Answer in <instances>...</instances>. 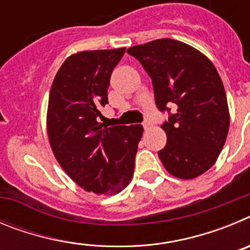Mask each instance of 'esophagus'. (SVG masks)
I'll list each match as a JSON object with an SVG mask.
<instances>
[{
    "label": "esophagus",
    "instance_id": "esophagus-1",
    "mask_svg": "<svg viewBox=\"0 0 250 250\" xmlns=\"http://www.w3.org/2000/svg\"><path fill=\"white\" fill-rule=\"evenodd\" d=\"M143 126H144L145 130H149L150 126H151V121H150V120H145L144 123H143Z\"/></svg>",
    "mask_w": 250,
    "mask_h": 250
}]
</instances>
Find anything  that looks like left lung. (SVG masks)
<instances>
[{"label":"left lung","mask_w":250,"mask_h":250,"mask_svg":"<svg viewBox=\"0 0 250 250\" xmlns=\"http://www.w3.org/2000/svg\"><path fill=\"white\" fill-rule=\"evenodd\" d=\"M152 81L161 111L176 112L161 125L167 145L159 151L173 176L194 179L215 164L228 135L230 116L215 66L199 50L173 39H159L127 48Z\"/></svg>","instance_id":"left-lung-1"}]
</instances>
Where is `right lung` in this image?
Wrapping results in <instances>:
<instances>
[{
  "label": "right lung",
  "instance_id": "obj_1",
  "mask_svg": "<svg viewBox=\"0 0 250 250\" xmlns=\"http://www.w3.org/2000/svg\"><path fill=\"white\" fill-rule=\"evenodd\" d=\"M124 54L125 47L71 55L51 86L46 116L51 149L63 171L89 193H120L134 174L143 126L100 121L110 76Z\"/></svg>",
  "mask_w": 250,
  "mask_h": 250
}]
</instances>
